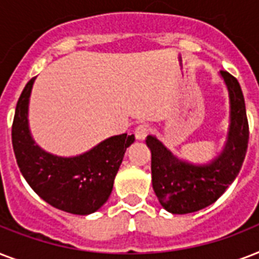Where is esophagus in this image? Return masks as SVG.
I'll return each mask as SVG.
<instances>
[{
  "instance_id": "34e87169",
  "label": "esophagus",
  "mask_w": 259,
  "mask_h": 259,
  "mask_svg": "<svg viewBox=\"0 0 259 259\" xmlns=\"http://www.w3.org/2000/svg\"><path fill=\"white\" fill-rule=\"evenodd\" d=\"M150 132V127L148 123H141V125H138L136 127V132H134V136L137 138L138 141H144L146 138V136L149 134Z\"/></svg>"
}]
</instances>
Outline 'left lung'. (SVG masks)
Masks as SVG:
<instances>
[{
	"instance_id": "left-lung-1",
	"label": "left lung",
	"mask_w": 259,
	"mask_h": 259,
	"mask_svg": "<svg viewBox=\"0 0 259 259\" xmlns=\"http://www.w3.org/2000/svg\"><path fill=\"white\" fill-rule=\"evenodd\" d=\"M230 99V125L223 150L204 164L177 157L156 136L146 137L152 152V184L160 204L170 213L196 212L226 192L241 170L249 144V123L239 82L221 71Z\"/></svg>"
}]
</instances>
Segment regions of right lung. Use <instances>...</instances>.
<instances>
[{"mask_svg":"<svg viewBox=\"0 0 259 259\" xmlns=\"http://www.w3.org/2000/svg\"><path fill=\"white\" fill-rule=\"evenodd\" d=\"M34 79L26 83L18 98L12 126V144L20 172L30 188L55 208L75 215L95 212L109 199L134 136H113L72 157L48 153L34 142L29 130L28 111Z\"/></svg>","mask_w":259,"mask_h":259,"instance_id":"add662e5","label":"right lung"}]
</instances>
